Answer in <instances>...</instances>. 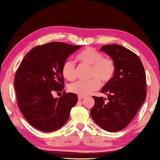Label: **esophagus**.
<instances>
[{"mask_svg":"<svg viewBox=\"0 0 160 160\" xmlns=\"http://www.w3.org/2000/svg\"><path fill=\"white\" fill-rule=\"evenodd\" d=\"M84 96H80V95H78V100H82V99H84Z\"/></svg>","mask_w":160,"mask_h":160,"instance_id":"1","label":"esophagus"}]
</instances>
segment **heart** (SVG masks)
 Masks as SVG:
<instances>
[{"label":"heart","mask_w":160,"mask_h":160,"mask_svg":"<svg viewBox=\"0 0 160 160\" xmlns=\"http://www.w3.org/2000/svg\"><path fill=\"white\" fill-rule=\"evenodd\" d=\"M77 60L82 64L90 66V77L92 79L88 81L79 80L69 86V90L80 96H85L98 90L103 83L112 80L115 72V65L110 58H103L101 52L87 48L77 55ZM62 75L65 79L72 81L75 79V68L73 62L68 60L63 63Z\"/></svg>","instance_id":"1"}]
</instances>
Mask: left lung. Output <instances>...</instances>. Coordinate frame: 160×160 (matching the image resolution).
Returning <instances> with one entry per match:
<instances>
[{
    "instance_id": "1",
    "label": "left lung",
    "mask_w": 160,
    "mask_h": 160,
    "mask_svg": "<svg viewBox=\"0 0 160 160\" xmlns=\"http://www.w3.org/2000/svg\"><path fill=\"white\" fill-rule=\"evenodd\" d=\"M100 50L115 62V72L101 91L108 95V100L93 96L90 115L101 128L114 132L130 124L145 100V72L138 55L122 45H106Z\"/></svg>"
}]
</instances>
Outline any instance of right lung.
Masks as SVG:
<instances>
[{
  "label": "right lung",
  "mask_w": 160,
  "mask_h": 160,
  "mask_svg": "<svg viewBox=\"0 0 160 160\" xmlns=\"http://www.w3.org/2000/svg\"><path fill=\"white\" fill-rule=\"evenodd\" d=\"M80 48L60 42L39 45L30 50L20 65L14 82L18 105L37 130L50 132L61 128L78 102L75 93H63L58 99L52 93L62 91L63 63Z\"/></svg>",
  "instance_id": "1"
}]
</instances>
